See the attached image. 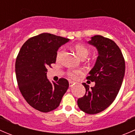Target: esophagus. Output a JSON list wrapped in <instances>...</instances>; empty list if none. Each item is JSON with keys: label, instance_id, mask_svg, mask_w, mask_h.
<instances>
[{"label": "esophagus", "instance_id": "1", "mask_svg": "<svg viewBox=\"0 0 135 135\" xmlns=\"http://www.w3.org/2000/svg\"><path fill=\"white\" fill-rule=\"evenodd\" d=\"M75 84V83L74 82V81H69V85H70V87H72L73 86V85Z\"/></svg>", "mask_w": 135, "mask_h": 135}]
</instances>
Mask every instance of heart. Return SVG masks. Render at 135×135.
Listing matches in <instances>:
<instances>
[{"label": "heart", "instance_id": "heart-1", "mask_svg": "<svg viewBox=\"0 0 135 135\" xmlns=\"http://www.w3.org/2000/svg\"><path fill=\"white\" fill-rule=\"evenodd\" d=\"M74 48L75 50L76 54L81 59H85L89 53V49L83 44H76L74 46ZM64 51H65V50L62 47H61L58 50L56 54L57 61H59L61 60L64 54ZM83 74H84V71L81 69H70V70H69L66 72V75H67L68 77L73 79V80H76L79 77V76L82 75Z\"/></svg>", "mask_w": 135, "mask_h": 135}]
</instances>
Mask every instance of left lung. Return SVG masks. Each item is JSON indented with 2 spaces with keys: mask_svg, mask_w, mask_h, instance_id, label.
<instances>
[{
  "mask_svg": "<svg viewBox=\"0 0 135 135\" xmlns=\"http://www.w3.org/2000/svg\"><path fill=\"white\" fill-rule=\"evenodd\" d=\"M88 43L96 47L99 53L95 66L86 78L95 81V85L89 89L83 83L85 94L77 103L83 112L95 114L108 108L115 100L123 82L126 64L122 51L111 39L95 35Z\"/></svg>",
  "mask_w": 135,
  "mask_h": 135,
  "instance_id": "obj_1",
  "label": "left lung"
}]
</instances>
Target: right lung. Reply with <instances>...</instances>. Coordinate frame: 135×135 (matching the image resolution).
Here are the masks:
<instances>
[{"label": "right lung", "mask_w": 135, "mask_h": 135, "mask_svg": "<svg viewBox=\"0 0 135 135\" xmlns=\"http://www.w3.org/2000/svg\"><path fill=\"white\" fill-rule=\"evenodd\" d=\"M69 41L42 33L28 39L16 58V75L20 92L30 106L42 112L56 109L69 88L66 79L61 78L51 83L46 76L47 68L56 61L59 47Z\"/></svg>", "instance_id": "add662e5"}]
</instances>
